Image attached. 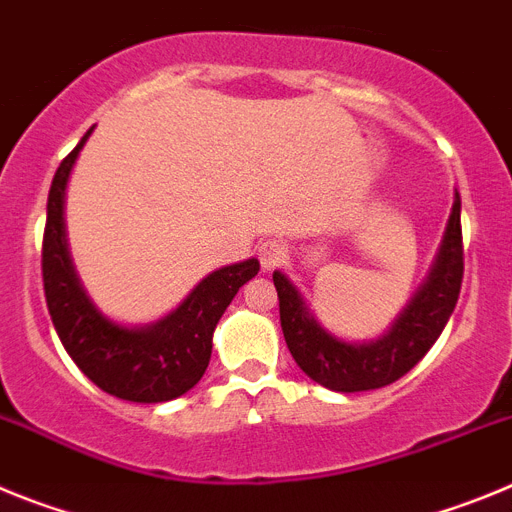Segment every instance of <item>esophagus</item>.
Listing matches in <instances>:
<instances>
[{"label":"esophagus","mask_w":512,"mask_h":512,"mask_svg":"<svg viewBox=\"0 0 512 512\" xmlns=\"http://www.w3.org/2000/svg\"><path fill=\"white\" fill-rule=\"evenodd\" d=\"M259 259L261 269L264 271L277 269V266L287 259V246H284L282 241H277V238H269V241H264L259 246Z\"/></svg>","instance_id":"1"}]
</instances>
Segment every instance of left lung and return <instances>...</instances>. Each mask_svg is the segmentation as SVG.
<instances>
[{"label": "left lung", "mask_w": 512, "mask_h": 512, "mask_svg": "<svg viewBox=\"0 0 512 512\" xmlns=\"http://www.w3.org/2000/svg\"><path fill=\"white\" fill-rule=\"evenodd\" d=\"M464 277L461 248V200L454 194L446 233L425 282L410 302L374 341H346L320 325L300 289L284 271H274L279 295V320L289 354L312 382L333 392L379 390L413 369L436 343L459 300Z\"/></svg>", "instance_id": "1"}]
</instances>
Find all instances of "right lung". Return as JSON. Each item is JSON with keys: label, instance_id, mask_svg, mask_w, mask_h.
<instances>
[{"label": "right lung", "instance_id": "1", "mask_svg": "<svg viewBox=\"0 0 512 512\" xmlns=\"http://www.w3.org/2000/svg\"><path fill=\"white\" fill-rule=\"evenodd\" d=\"M79 146L63 158L48 192L43 235V287L63 348L99 390L128 402H166L200 382L210 364L212 333L238 289L259 274V261L223 266L202 279L184 302L156 323L122 325L107 318L76 274L66 238V187Z\"/></svg>", "mask_w": 512, "mask_h": 512}]
</instances>
